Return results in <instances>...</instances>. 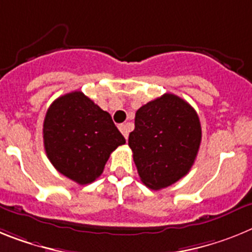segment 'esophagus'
Listing matches in <instances>:
<instances>
[{
  "instance_id": "1",
  "label": "esophagus",
  "mask_w": 252,
  "mask_h": 252,
  "mask_svg": "<svg viewBox=\"0 0 252 252\" xmlns=\"http://www.w3.org/2000/svg\"><path fill=\"white\" fill-rule=\"evenodd\" d=\"M119 130L122 132V134L124 135V138H128V135H129V129L128 126H126V124H120L119 126Z\"/></svg>"
}]
</instances>
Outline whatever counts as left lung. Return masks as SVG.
I'll use <instances>...</instances> for the list:
<instances>
[{
    "label": "left lung",
    "instance_id": "1",
    "mask_svg": "<svg viewBox=\"0 0 252 252\" xmlns=\"http://www.w3.org/2000/svg\"><path fill=\"white\" fill-rule=\"evenodd\" d=\"M128 139L142 183L167 188L190 171L202 141L198 114L179 96L165 94L135 113Z\"/></svg>",
    "mask_w": 252,
    "mask_h": 252
}]
</instances>
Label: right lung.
I'll return each mask as SVG.
<instances>
[{
  "label": "right lung",
  "mask_w": 252,
  "mask_h": 252,
  "mask_svg": "<svg viewBox=\"0 0 252 252\" xmlns=\"http://www.w3.org/2000/svg\"><path fill=\"white\" fill-rule=\"evenodd\" d=\"M43 139L57 171L80 185L99 178L111 152L126 143L110 114L81 91L52 102L44 118Z\"/></svg>",
  "instance_id": "1"
}]
</instances>
